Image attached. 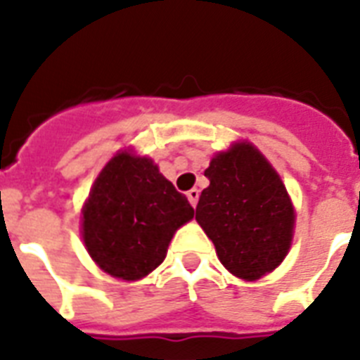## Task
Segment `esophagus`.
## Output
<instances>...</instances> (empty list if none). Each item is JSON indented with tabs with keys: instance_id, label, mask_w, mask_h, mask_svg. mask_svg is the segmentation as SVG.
<instances>
[{
	"instance_id": "34e87169",
	"label": "esophagus",
	"mask_w": 360,
	"mask_h": 360,
	"mask_svg": "<svg viewBox=\"0 0 360 360\" xmlns=\"http://www.w3.org/2000/svg\"><path fill=\"white\" fill-rule=\"evenodd\" d=\"M186 198H188V202H191L192 207H196L198 198H200V191H198V188H191V191L186 192Z\"/></svg>"
}]
</instances>
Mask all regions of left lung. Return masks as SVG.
Wrapping results in <instances>:
<instances>
[{
  "mask_svg": "<svg viewBox=\"0 0 360 360\" xmlns=\"http://www.w3.org/2000/svg\"><path fill=\"white\" fill-rule=\"evenodd\" d=\"M196 220L231 274L257 280L278 267L293 239L295 211L284 183L248 141L217 153L205 169Z\"/></svg>",
  "mask_w": 360,
  "mask_h": 360,
  "instance_id": "8db88e82",
  "label": "left lung"
}]
</instances>
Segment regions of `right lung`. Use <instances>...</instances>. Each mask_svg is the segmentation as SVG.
Masks as SVG:
<instances>
[{
	"label": "right lung",
	"mask_w": 360,
	"mask_h": 360,
	"mask_svg": "<svg viewBox=\"0 0 360 360\" xmlns=\"http://www.w3.org/2000/svg\"><path fill=\"white\" fill-rule=\"evenodd\" d=\"M192 217L186 196L151 158L120 151L93 183L82 209V237L104 273L140 280L164 262L174 233Z\"/></svg>",
	"instance_id": "add662e5"
}]
</instances>
